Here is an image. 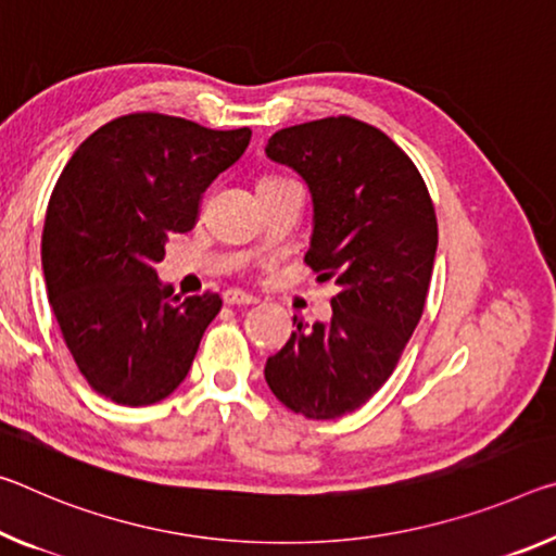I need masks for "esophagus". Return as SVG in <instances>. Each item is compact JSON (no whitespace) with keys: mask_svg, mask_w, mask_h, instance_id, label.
Wrapping results in <instances>:
<instances>
[{"mask_svg":"<svg viewBox=\"0 0 556 556\" xmlns=\"http://www.w3.org/2000/svg\"><path fill=\"white\" fill-rule=\"evenodd\" d=\"M223 299H225V304H230V306H247V304H257L260 302L257 296L240 292V289H227Z\"/></svg>","mask_w":556,"mask_h":556,"instance_id":"1","label":"esophagus"}]
</instances>
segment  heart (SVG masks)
<instances>
[{"mask_svg": "<svg viewBox=\"0 0 556 556\" xmlns=\"http://www.w3.org/2000/svg\"><path fill=\"white\" fill-rule=\"evenodd\" d=\"M262 180H271V178H262Z\"/></svg>", "mask_w": 556, "mask_h": 556, "instance_id": "heart-1", "label": "heart"}]
</instances>
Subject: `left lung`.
<instances>
[{
    "label": "left lung",
    "instance_id": "obj_1",
    "mask_svg": "<svg viewBox=\"0 0 556 556\" xmlns=\"http://www.w3.org/2000/svg\"><path fill=\"white\" fill-rule=\"evenodd\" d=\"M267 157L306 182L312 237L306 264L337 279L331 319H294L267 358L269 391L289 410L331 420L389 381L420 321L433 275L438 223L418 167L381 130L321 118L279 130Z\"/></svg>",
    "mask_w": 556,
    "mask_h": 556
}]
</instances>
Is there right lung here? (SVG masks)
<instances>
[{
    "label": "right lung",
    "mask_w": 556,
    "mask_h": 556,
    "mask_svg": "<svg viewBox=\"0 0 556 556\" xmlns=\"http://www.w3.org/2000/svg\"><path fill=\"white\" fill-rule=\"evenodd\" d=\"M250 138V128L130 113L88 136L61 173L41 235L43 281L78 371L105 399L151 405L188 376L223 299L175 296L155 264Z\"/></svg>",
    "instance_id": "obj_1"
}]
</instances>
